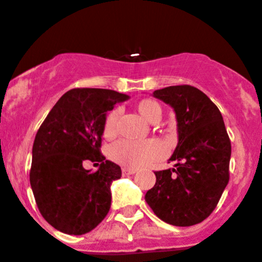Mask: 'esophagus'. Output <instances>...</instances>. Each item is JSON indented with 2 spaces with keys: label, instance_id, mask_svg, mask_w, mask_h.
Returning <instances> with one entry per match:
<instances>
[{
  "label": "esophagus",
  "instance_id": "1",
  "mask_svg": "<svg viewBox=\"0 0 262 262\" xmlns=\"http://www.w3.org/2000/svg\"><path fill=\"white\" fill-rule=\"evenodd\" d=\"M137 170L136 169H128V167H123V175H132L136 174Z\"/></svg>",
  "mask_w": 262,
  "mask_h": 262
}]
</instances>
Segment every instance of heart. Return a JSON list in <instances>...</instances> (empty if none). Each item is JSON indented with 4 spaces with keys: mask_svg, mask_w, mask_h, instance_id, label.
Masks as SVG:
<instances>
[{
    "mask_svg": "<svg viewBox=\"0 0 262 262\" xmlns=\"http://www.w3.org/2000/svg\"><path fill=\"white\" fill-rule=\"evenodd\" d=\"M137 111L144 120L149 123H157L161 118V107L156 101L142 100L137 103ZM119 113L116 110L111 111L105 119L103 123V136L106 138H111L115 136L116 120ZM111 160L125 167H139L148 162L157 160L164 154V147L161 143L155 139L144 142H132L123 139L118 141L110 147Z\"/></svg>",
    "mask_w": 262,
    "mask_h": 262,
    "instance_id": "obj_1",
    "label": "heart"
}]
</instances>
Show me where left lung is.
<instances>
[{
    "instance_id": "obj_1",
    "label": "left lung",
    "mask_w": 262,
    "mask_h": 262,
    "mask_svg": "<svg viewBox=\"0 0 262 262\" xmlns=\"http://www.w3.org/2000/svg\"><path fill=\"white\" fill-rule=\"evenodd\" d=\"M152 96L174 110L178 144L172 169L155 171L144 200L157 217L175 227L204 222L216 207L228 182L232 155L222 113L192 85H171Z\"/></svg>"
}]
</instances>
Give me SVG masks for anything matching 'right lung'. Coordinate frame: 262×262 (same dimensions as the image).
Wrapping results in <instances>:
<instances>
[{
	"label": "right lung",
	"instance_id": "1",
	"mask_svg": "<svg viewBox=\"0 0 262 262\" xmlns=\"http://www.w3.org/2000/svg\"><path fill=\"white\" fill-rule=\"evenodd\" d=\"M128 95L75 88L56 102L35 134L30 185L40 214L55 229L82 235L95 229L111 206V183L121 169L101 155L106 115ZM101 162L97 172L82 167ZM98 165V164H97Z\"/></svg>",
	"mask_w": 262,
	"mask_h": 262
}]
</instances>
